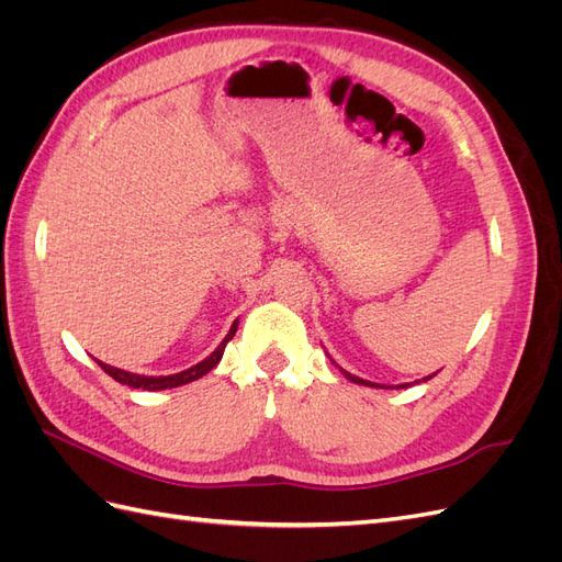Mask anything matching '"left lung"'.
<instances>
[{"instance_id":"8db88e82","label":"left lung","mask_w":562,"mask_h":562,"mask_svg":"<svg viewBox=\"0 0 562 562\" xmlns=\"http://www.w3.org/2000/svg\"><path fill=\"white\" fill-rule=\"evenodd\" d=\"M333 361V359H330ZM335 363V361H333ZM337 366V363H335ZM339 370H342V368H339ZM342 375L349 380V382H356V384H363V386H375V389H380L382 384H375V382H368V380H361V378H356V375H351V372H347V370H342ZM434 375H436V372H434ZM434 375H429V378H424L422 382H427V380H431ZM407 386H411V384H396V386H382V389H407Z\"/></svg>"}]
</instances>
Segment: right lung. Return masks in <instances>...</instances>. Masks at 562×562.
I'll list each match as a JSON object with an SVG mask.
<instances>
[{"mask_svg": "<svg viewBox=\"0 0 562 562\" xmlns=\"http://www.w3.org/2000/svg\"><path fill=\"white\" fill-rule=\"evenodd\" d=\"M236 326H239V321L232 323V328H229L227 337L223 339V342L217 345V349H215L211 356H206V359H203V361L196 363V366H192V368H187V370H182V372H176V375H157V378H155V375H138V372H128V370H122V368H114V366H108V363L98 361V359H95V361H98L100 368H103V370L108 372V375H110L112 380L122 382V384H128V386H133V389H147V391L173 389V386H182V384H187V382H194V380L206 375V372H211V370L220 363V359H223L225 347H227L229 339L234 337Z\"/></svg>", "mask_w": 562, "mask_h": 562, "instance_id": "obj_1", "label": "right lung"}]
</instances>
